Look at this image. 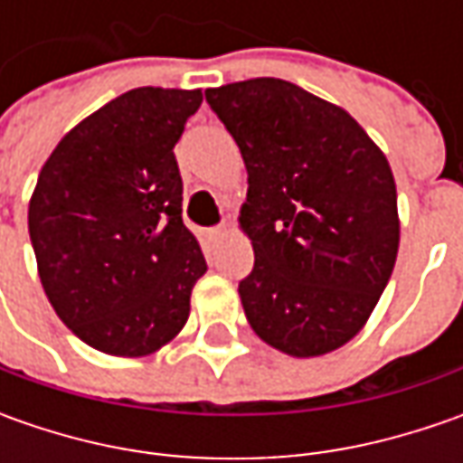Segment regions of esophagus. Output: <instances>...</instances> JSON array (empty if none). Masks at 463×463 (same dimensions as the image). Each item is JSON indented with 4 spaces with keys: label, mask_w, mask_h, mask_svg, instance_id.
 Segmentation results:
<instances>
[{
    "label": "esophagus",
    "mask_w": 463,
    "mask_h": 463,
    "mask_svg": "<svg viewBox=\"0 0 463 463\" xmlns=\"http://www.w3.org/2000/svg\"><path fill=\"white\" fill-rule=\"evenodd\" d=\"M229 234V229L226 226H219V229H211V240L213 241H222L223 237Z\"/></svg>",
    "instance_id": "1"
}]
</instances>
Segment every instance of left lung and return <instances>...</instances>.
<instances>
[{
  "mask_svg": "<svg viewBox=\"0 0 463 463\" xmlns=\"http://www.w3.org/2000/svg\"><path fill=\"white\" fill-rule=\"evenodd\" d=\"M247 167L240 229L255 268L240 283L250 327L317 358L365 327L400 250L397 185L361 123L276 77L205 90Z\"/></svg>",
  "mask_w": 463,
  "mask_h": 463,
  "instance_id": "1",
  "label": "left lung"
}]
</instances>
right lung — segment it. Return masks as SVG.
Segmentation results:
<instances>
[{
    "label": "right lung",
    "instance_id": "right-lung-1",
    "mask_svg": "<svg viewBox=\"0 0 463 463\" xmlns=\"http://www.w3.org/2000/svg\"><path fill=\"white\" fill-rule=\"evenodd\" d=\"M201 102V90H131L77 123L38 175V276L59 319L99 353L152 355L190 317L205 258L183 223L172 149Z\"/></svg>",
    "mask_w": 463,
    "mask_h": 463
}]
</instances>
